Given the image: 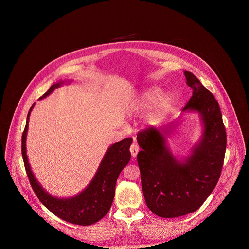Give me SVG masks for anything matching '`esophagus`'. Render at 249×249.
<instances>
[{"mask_svg": "<svg viewBox=\"0 0 249 249\" xmlns=\"http://www.w3.org/2000/svg\"><path fill=\"white\" fill-rule=\"evenodd\" d=\"M139 150H140V148H139V146H138L136 143H134V144L131 145V147H130V152H131V155H132L133 158H135V157L137 156V154L139 153Z\"/></svg>", "mask_w": 249, "mask_h": 249, "instance_id": "esophagus-1", "label": "esophagus"}]
</instances>
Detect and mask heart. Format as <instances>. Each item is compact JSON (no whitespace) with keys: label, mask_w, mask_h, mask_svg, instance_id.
I'll return each mask as SVG.
<instances>
[{"label":"heart","mask_w":249,"mask_h":249,"mask_svg":"<svg viewBox=\"0 0 249 249\" xmlns=\"http://www.w3.org/2000/svg\"><path fill=\"white\" fill-rule=\"evenodd\" d=\"M160 91L159 89H150L146 90L135 103L134 110L137 112H142V111H145V110L149 109L151 106L158 101L157 99L160 97ZM158 101L157 105L155 106V108L149 115V119L152 122H159L163 117V115L170 108L171 103H172V98L170 95L165 94V95L161 96Z\"/></svg>","instance_id":"heart-1"}]
</instances>
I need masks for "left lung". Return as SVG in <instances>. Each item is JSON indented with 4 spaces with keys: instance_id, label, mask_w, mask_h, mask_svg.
<instances>
[{
    "instance_id": "left-lung-1",
    "label": "left lung",
    "mask_w": 249,
    "mask_h": 249,
    "mask_svg": "<svg viewBox=\"0 0 249 249\" xmlns=\"http://www.w3.org/2000/svg\"><path fill=\"white\" fill-rule=\"evenodd\" d=\"M193 94L183 110H197L204 135L185 163H179L165 148L162 129L147 127L137 134L141 151L137 160L148 208L159 217L176 218L197 211L216 187L223 168L227 133L218 101L200 81L185 71Z\"/></svg>"
}]
</instances>
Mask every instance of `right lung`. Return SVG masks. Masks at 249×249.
<instances>
[{
  "label": "right lung",
  "mask_w": 249,
  "mask_h": 249,
  "mask_svg": "<svg viewBox=\"0 0 249 249\" xmlns=\"http://www.w3.org/2000/svg\"><path fill=\"white\" fill-rule=\"evenodd\" d=\"M62 83L55 84L40 97H46ZM27 114L26 124L21 137V154L29 183L39 201L58 218L74 225L90 226L101 220L107 214L114 198L115 184L122 169L131 159L129 151L132 138H125L112 145L106 152L99 168L90 184L78 196L71 199H57L46 193L32 174L25 150V138L30 111Z\"/></svg>",
  "instance_id": "1"
}]
</instances>
